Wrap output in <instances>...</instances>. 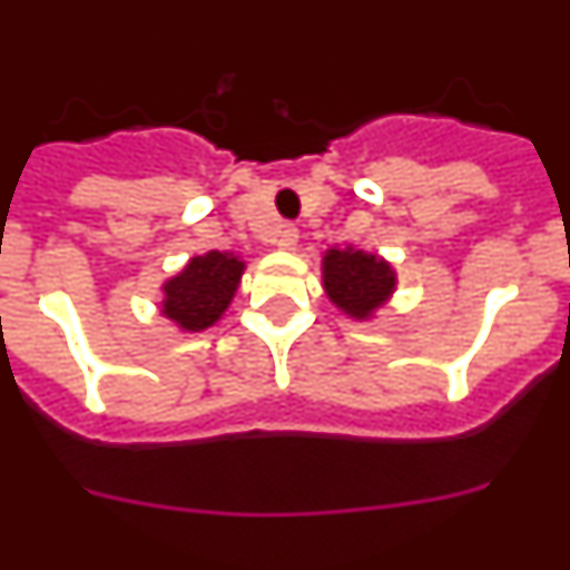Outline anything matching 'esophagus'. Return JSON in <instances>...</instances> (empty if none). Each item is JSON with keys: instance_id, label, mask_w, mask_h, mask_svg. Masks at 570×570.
<instances>
[{"instance_id": "34e87169", "label": "esophagus", "mask_w": 570, "mask_h": 570, "mask_svg": "<svg viewBox=\"0 0 570 570\" xmlns=\"http://www.w3.org/2000/svg\"><path fill=\"white\" fill-rule=\"evenodd\" d=\"M296 242H299V230H296L294 225H282V228L276 230V248L296 250Z\"/></svg>"}]
</instances>
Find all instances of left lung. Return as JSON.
I'll return each mask as SVG.
<instances>
[{
  "label": "left lung",
  "instance_id": "left-lung-1",
  "mask_svg": "<svg viewBox=\"0 0 570 570\" xmlns=\"http://www.w3.org/2000/svg\"><path fill=\"white\" fill-rule=\"evenodd\" d=\"M322 285L342 314L371 320L391 299L396 274L385 259L356 248H331L322 256Z\"/></svg>",
  "mask_w": 570,
  "mask_h": 570
}]
</instances>
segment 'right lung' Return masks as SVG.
<instances>
[{"label":"right lung","instance_id":"obj_1","mask_svg":"<svg viewBox=\"0 0 570 570\" xmlns=\"http://www.w3.org/2000/svg\"><path fill=\"white\" fill-rule=\"evenodd\" d=\"M245 262L234 254L208 250L163 285V316L183 331H205L228 311L239 288Z\"/></svg>","mask_w":570,"mask_h":570}]
</instances>
